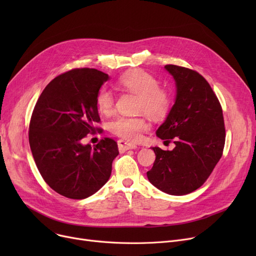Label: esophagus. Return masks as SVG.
Returning <instances> with one entry per match:
<instances>
[{"instance_id": "esophagus-1", "label": "esophagus", "mask_w": 256, "mask_h": 256, "mask_svg": "<svg viewBox=\"0 0 256 256\" xmlns=\"http://www.w3.org/2000/svg\"><path fill=\"white\" fill-rule=\"evenodd\" d=\"M118 148L120 152H126L128 150H136L137 146L132 143L124 141V140H118Z\"/></svg>"}]
</instances>
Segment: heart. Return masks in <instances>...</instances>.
I'll return each instance as SVG.
<instances>
[{"instance_id": "1", "label": "heart", "mask_w": 256, "mask_h": 256, "mask_svg": "<svg viewBox=\"0 0 256 256\" xmlns=\"http://www.w3.org/2000/svg\"><path fill=\"white\" fill-rule=\"evenodd\" d=\"M118 86L137 94L139 100L137 110L152 118L165 116L171 106L170 92L162 87L154 76L144 70H132L121 76ZM96 106L102 114H109L114 108V96L110 90L102 88L96 94ZM148 128V124L142 117L119 116L111 124L115 135L128 141L136 142L141 139L142 132Z\"/></svg>"}]
</instances>
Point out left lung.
<instances>
[{
  "mask_svg": "<svg viewBox=\"0 0 256 256\" xmlns=\"http://www.w3.org/2000/svg\"><path fill=\"white\" fill-rule=\"evenodd\" d=\"M165 70L176 80V96L156 136L173 139L176 147H152L156 160L147 178L162 192L180 196L202 186L221 158L224 119L216 94L202 76L171 64Z\"/></svg>",
  "mask_w": 256,
  "mask_h": 256,
  "instance_id": "1",
  "label": "left lung"
}]
</instances>
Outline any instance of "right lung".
I'll return each instance as SVG.
<instances>
[{
    "label": "right lung",
    "instance_id": "right-lung-1",
    "mask_svg": "<svg viewBox=\"0 0 256 256\" xmlns=\"http://www.w3.org/2000/svg\"><path fill=\"white\" fill-rule=\"evenodd\" d=\"M109 76L94 68H76L54 78L35 104L29 142L44 182L62 196L84 199L109 180L117 143L104 138L83 144L100 122L96 94Z\"/></svg>",
    "mask_w": 256,
    "mask_h": 256
}]
</instances>
